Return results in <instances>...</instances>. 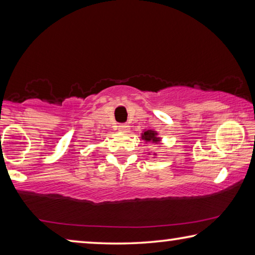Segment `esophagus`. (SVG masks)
<instances>
[{
    "instance_id": "1",
    "label": "esophagus",
    "mask_w": 255,
    "mask_h": 255,
    "mask_svg": "<svg viewBox=\"0 0 255 255\" xmlns=\"http://www.w3.org/2000/svg\"><path fill=\"white\" fill-rule=\"evenodd\" d=\"M118 129L120 132H128L129 131V126L127 124H122L118 126Z\"/></svg>"
}]
</instances>
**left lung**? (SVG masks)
Segmentation results:
<instances>
[{"mask_svg": "<svg viewBox=\"0 0 255 255\" xmlns=\"http://www.w3.org/2000/svg\"><path fill=\"white\" fill-rule=\"evenodd\" d=\"M141 138L145 139L146 141H153V143H158L159 141L157 133L153 130H146L143 135H141Z\"/></svg>", "mask_w": 255, "mask_h": 255, "instance_id": "left-lung-1", "label": "left lung"}]
</instances>
